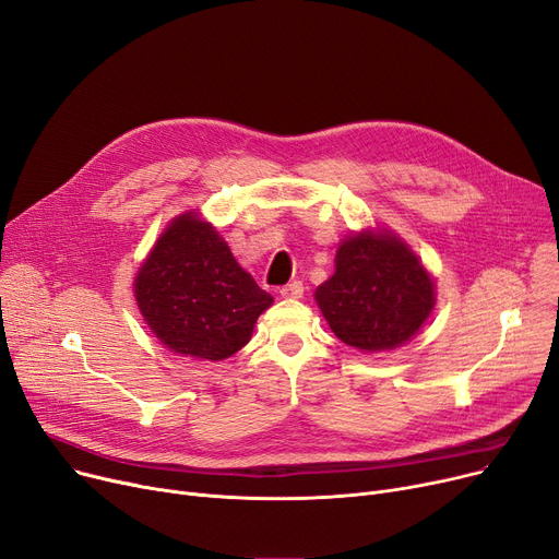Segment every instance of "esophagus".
I'll list each match as a JSON object with an SVG mask.
<instances>
[{
  "mask_svg": "<svg viewBox=\"0 0 559 559\" xmlns=\"http://www.w3.org/2000/svg\"><path fill=\"white\" fill-rule=\"evenodd\" d=\"M302 294H305V286H302V282H298V280L280 288V296H282V298H288V300H298V298H302Z\"/></svg>",
  "mask_w": 559,
  "mask_h": 559,
  "instance_id": "obj_1",
  "label": "esophagus"
}]
</instances>
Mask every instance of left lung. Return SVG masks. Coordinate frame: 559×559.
<instances>
[{
	"label": "left lung",
	"mask_w": 559,
	"mask_h": 559,
	"mask_svg": "<svg viewBox=\"0 0 559 559\" xmlns=\"http://www.w3.org/2000/svg\"><path fill=\"white\" fill-rule=\"evenodd\" d=\"M316 302L343 343L378 353L418 332L435 307V284L405 243L364 231L341 243Z\"/></svg>",
	"instance_id": "8db88e82"
}]
</instances>
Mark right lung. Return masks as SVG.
<instances>
[{
    "label": "right lung",
    "instance_id": "add662e5",
    "mask_svg": "<svg viewBox=\"0 0 559 559\" xmlns=\"http://www.w3.org/2000/svg\"><path fill=\"white\" fill-rule=\"evenodd\" d=\"M136 300L158 341L209 361L241 350L259 313L273 305L218 231L191 214L158 238L136 277Z\"/></svg>",
    "mask_w": 559,
    "mask_h": 559
}]
</instances>
